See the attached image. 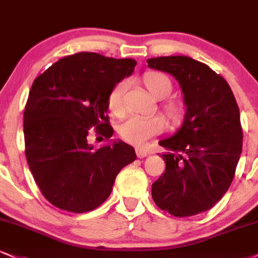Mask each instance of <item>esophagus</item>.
<instances>
[{
    "label": "esophagus",
    "instance_id": "34e87169",
    "mask_svg": "<svg viewBox=\"0 0 258 258\" xmlns=\"http://www.w3.org/2000/svg\"><path fill=\"white\" fill-rule=\"evenodd\" d=\"M136 154H137V156L139 157V159H143V157L148 156V150H145V149L143 148H137L136 149Z\"/></svg>",
    "mask_w": 258,
    "mask_h": 258
}]
</instances>
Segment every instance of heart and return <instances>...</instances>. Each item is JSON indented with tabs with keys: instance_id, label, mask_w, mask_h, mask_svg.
Instances as JSON below:
<instances>
[{
	"instance_id": "1",
	"label": "heart",
	"mask_w": 258,
	"mask_h": 258,
	"mask_svg": "<svg viewBox=\"0 0 258 258\" xmlns=\"http://www.w3.org/2000/svg\"><path fill=\"white\" fill-rule=\"evenodd\" d=\"M145 85L151 96L155 98H163L170 92L172 85L169 80L160 73H150L145 77ZM127 89V82L117 83L110 91L108 97V107L115 115H120L123 111V94ZM166 113L170 119L176 120L180 116V109L175 104L166 105ZM163 130V121L159 116H139L131 115L123 121L120 126V135L126 141L133 144H144L154 136L159 135Z\"/></svg>"
}]
</instances>
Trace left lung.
<instances>
[{"instance_id":"8db88e82","label":"left lung","mask_w":258,"mask_h":258,"mask_svg":"<svg viewBox=\"0 0 258 258\" xmlns=\"http://www.w3.org/2000/svg\"><path fill=\"white\" fill-rule=\"evenodd\" d=\"M148 67L179 83L186 107L181 126L160 139L166 172L153 184L160 209L176 218L196 215L215 206L228 190L243 147L240 114L222 77L190 56L148 58Z\"/></svg>"}]
</instances>
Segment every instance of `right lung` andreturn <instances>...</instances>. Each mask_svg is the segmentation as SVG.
Masks as SVG:
<instances>
[{
    "instance_id": "1",
    "label": "right lung",
    "mask_w": 258,
    "mask_h": 258,
    "mask_svg": "<svg viewBox=\"0 0 258 258\" xmlns=\"http://www.w3.org/2000/svg\"><path fill=\"white\" fill-rule=\"evenodd\" d=\"M136 64L133 58L77 52L33 82L24 111L25 154L52 206L72 213L94 210L109 197L120 170L137 159L133 147L119 139L99 149L88 142L94 126L107 139L113 136L108 97Z\"/></svg>"
}]
</instances>
